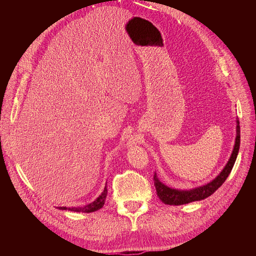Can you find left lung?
Returning <instances> with one entry per match:
<instances>
[{"mask_svg": "<svg viewBox=\"0 0 256 256\" xmlns=\"http://www.w3.org/2000/svg\"><path fill=\"white\" fill-rule=\"evenodd\" d=\"M236 141L234 150L232 152V156L228 162V164L222 170L220 175L216 176L212 182L203 186V187H198L192 190H176L168 188V186L162 184L156 176V173L154 174V184L156 187L157 196L162 200V203L166 205H184L188 204L191 202H194V200H200L212 196V193L220 188L222 184L226 180L228 177L232 168L234 166V164L237 158L238 150H239V145H240V126L239 122L237 120V128H236Z\"/></svg>", "mask_w": 256, "mask_h": 256, "instance_id": "left-lung-1", "label": "left lung"}]
</instances>
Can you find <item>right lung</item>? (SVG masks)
I'll use <instances>...</instances> for the list:
<instances>
[{"label": "right lung", "instance_id": "obj_1", "mask_svg": "<svg viewBox=\"0 0 256 256\" xmlns=\"http://www.w3.org/2000/svg\"><path fill=\"white\" fill-rule=\"evenodd\" d=\"M108 194V189L106 187H104V192L100 194L97 200H95L94 202L84 206V207H60V209H67V210H70V212H96L98 209H100L102 207H104V202H106V198Z\"/></svg>", "mask_w": 256, "mask_h": 256}]
</instances>
